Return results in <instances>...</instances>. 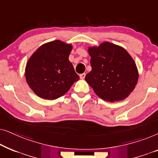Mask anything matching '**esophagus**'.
Here are the masks:
<instances>
[{
    "instance_id": "esophagus-1",
    "label": "esophagus",
    "mask_w": 158,
    "mask_h": 158,
    "mask_svg": "<svg viewBox=\"0 0 158 158\" xmlns=\"http://www.w3.org/2000/svg\"><path fill=\"white\" fill-rule=\"evenodd\" d=\"M85 77V73H82V74L80 75V78L81 79H84Z\"/></svg>"
}]
</instances>
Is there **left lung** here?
<instances>
[{"mask_svg":"<svg viewBox=\"0 0 158 158\" xmlns=\"http://www.w3.org/2000/svg\"><path fill=\"white\" fill-rule=\"evenodd\" d=\"M92 70L85 81L103 100H124L137 83L138 71L134 60L124 48L110 42L90 47Z\"/></svg>","mask_w":158,"mask_h":158,"instance_id":"obj_1","label":"left lung"}]
</instances>
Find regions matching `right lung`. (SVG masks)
Wrapping results in <instances>:
<instances>
[{
    "label": "right lung",
    "mask_w": 158,
    "mask_h": 158,
    "mask_svg": "<svg viewBox=\"0 0 158 158\" xmlns=\"http://www.w3.org/2000/svg\"><path fill=\"white\" fill-rule=\"evenodd\" d=\"M71 50V44L55 40L42 45L29 58L26 80L38 96L55 100L78 81L80 77L68 60Z\"/></svg>",
    "instance_id": "add662e5"
}]
</instances>
